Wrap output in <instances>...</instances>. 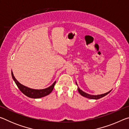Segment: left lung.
<instances>
[{
    "label": "left lung",
    "mask_w": 129,
    "mask_h": 129,
    "mask_svg": "<svg viewBox=\"0 0 129 129\" xmlns=\"http://www.w3.org/2000/svg\"><path fill=\"white\" fill-rule=\"evenodd\" d=\"M76 84H77V82H76ZM78 91L81 95L84 96V97H86V98H88V99H93V100H98V99H101V98L104 97V96L106 95L107 94H108L111 91V90H110L109 91H108V92L104 93V94H100V95H90V94H88V93H85L84 91H82L79 88H78Z\"/></svg>",
    "instance_id": "left-lung-1"
}]
</instances>
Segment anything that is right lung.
Returning <instances> with one entry per match:
<instances>
[{"label":"right lung","instance_id":"add662e5","mask_svg":"<svg viewBox=\"0 0 129 129\" xmlns=\"http://www.w3.org/2000/svg\"><path fill=\"white\" fill-rule=\"evenodd\" d=\"M11 75L13 80H14L15 84H16V85L18 87L19 90H20L24 94H25L28 97L32 98V99H39V98L45 97V96L48 95L49 94L51 93L52 92V91L53 90L54 85L56 84V81L54 82L53 84H52L51 86H50L48 88H45L44 89L37 90V89H30L28 88V87H26L23 85L21 84L20 82L17 81V80L14 77L12 72H11Z\"/></svg>","mask_w":129,"mask_h":129}]
</instances>
